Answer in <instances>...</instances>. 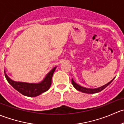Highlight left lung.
<instances>
[{
  "label": "left lung",
  "mask_w": 124,
  "mask_h": 124,
  "mask_svg": "<svg viewBox=\"0 0 124 124\" xmlns=\"http://www.w3.org/2000/svg\"><path fill=\"white\" fill-rule=\"evenodd\" d=\"M115 79V78L111 80L109 82H108V84H106V85H103V86H100V87H99V88H94V89L86 88L83 87V86H80L79 85H78V84H76V83L73 81V79H71V84H72L73 86L76 89V90L82 92V93H87V94H95V93H99V92L101 91L102 90H104L105 88H106L107 86H108V85H109V84L113 81V79Z\"/></svg>",
  "instance_id": "8db88e82"
}]
</instances>
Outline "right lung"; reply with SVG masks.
<instances>
[{"label": "right lung", "instance_id": "1", "mask_svg": "<svg viewBox=\"0 0 124 124\" xmlns=\"http://www.w3.org/2000/svg\"><path fill=\"white\" fill-rule=\"evenodd\" d=\"M56 67H54L45 76L43 81L34 84V83H26L22 82H15L12 81L8 76L5 71V76L9 84L14 87L16 91L23 95L27 97H36L40 95L49 90L51 85V80L53 74Z\"/></svg>", "mask_w": 124, "mask_h": 124}]
</instances>
